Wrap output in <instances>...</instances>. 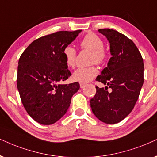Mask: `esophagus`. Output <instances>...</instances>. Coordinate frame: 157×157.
<instances>
[{"label": "esophagus", "instance_id": "34e87169", "mask_svg": "<svg viewBox=\"0 0 157 157\" xmlns=\"http://www.w3.org/2000/svg\"><path fill=\"white\" fill-rule=\"evenodd\" d=\"M80 88H83L85 86V84H84V83H80Z\"/></svg>", "mask_w": 157, "mask_h": 157}]
</instances>
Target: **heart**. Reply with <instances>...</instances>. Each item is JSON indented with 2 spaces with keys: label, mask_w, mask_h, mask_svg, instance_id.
<instances>
[{
  "label": "heart",
  "mask_w": 157,
  "mask_h": 157,
  "mask_svg": "<svg viewBox=\"0 0 157 157\" xmlns=\"http://www.w3.org/2000/svg\"><path fill=\"white\" fill-rule=\"evenodd\" d=\"M81 48L91 51V62L101 64L106 59V52L104 49L103 40L98 35L90 33L81 40ZM65 62L69 67L73 68L76 64L77 52L72 46L68 45L63 51ZM98 74V69L95 66L81 67L75 71L72 75L73 80L80 83H86L92 80Z\"/></svg>",
  "instance_id": "obj_1"
}]
</instances>
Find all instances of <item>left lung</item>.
I'll return each instance as SVG.
<instances>
[{
	"label": "left lung",
	"instance_id": "obj_1",
	"mask_svg": "<svg viewBox=\"0 0 157 157\" xmlns=\"http://www.w3.org/2000/svg\"><path fill=\"white\" fill-rule=\"evenodd\" d=\"M98 32L109 40L112 57L96 77V81L107 86L96 87L90 107L99 120L116 124L132 112L138 101L144 84V60L135 43L124 35L108 28Z\"/></svg>",
	"mask_w": 157,
	"mask_h": 157
}]
</instances>
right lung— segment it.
Masks as SVG:
<instances>
[{
  "mask_svg": "<svg viewBox=\"0 0 157 157\" xmlns=\"http://www.w3.org/2000/svg\"><path fill=\"white\" fill-rule=\"evenodd\" d=\"M82 30L59 31L33 41L19 60L17 88L28 114L40 124H52L66 114L79 83L63 85L71 76L63 54Z\"/></svg>",
  "mask_w": 157,
  "mask_h": 157,
  "instance_id": "add662e5",
  "label": "right lung"
}]
</instances>
